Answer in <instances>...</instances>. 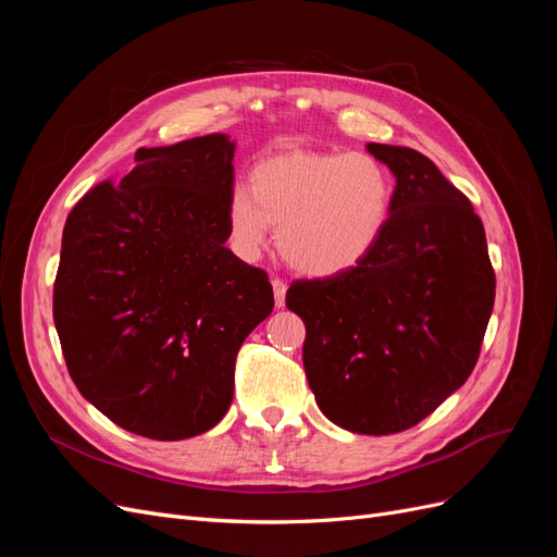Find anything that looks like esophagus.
<instances>
[{"label": "esophagus", "instance_id": "1", "mask_svg": "<svg viewBox=\"0 0 557 557\" xmlns=\"http://www.w3.org/2000/svg\"><path fill=\"white\" fill-rule=\"evenodd\" d=\"M272 288H274V301L276 307L281 309L285 305V290H288V285H285L283 278H272Z\"/></svg>", "mask_w": 557, "mask_h": 557}]
</instances>
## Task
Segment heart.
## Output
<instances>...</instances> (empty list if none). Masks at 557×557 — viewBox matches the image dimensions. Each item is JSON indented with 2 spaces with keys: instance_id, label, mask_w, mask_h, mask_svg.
Wrapping results in <instances>:
<instances>
[{
  "instance_id": "heart-1",
  "label": "heart",
  "mask_w": 557,
  "mask_h": 557,
  "mask_svg": "<svg viewBox=\"0 0 557 557\" xmlns=\"http://www.w3.org/2000/svg\"><path fill=\"white\" fill-rule=\"evenodd\" d=\"M395 178L369 153L288 150L252 166L248 190L227 201V234L256 260L276 227L281 256L297 272L332 278L360 267L391 225Z\"/></svg>"
}]
</instances>
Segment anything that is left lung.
<instances>
[{
  "mask_svg": "<svg viewBox=\"0 0 557 557\" xmlns=\"http://www.w3.org/2000/svg\"><path fill=\"white\" fill-rule=\"evenodd\" d=\"M393 172L381 244L348 274L295 281L309 387L334 425L395 434L469 379L495 305L485 230L469 199L413 148L367 144Z\"/></svg>",
  "mask_w": 557,
  "mask_h": 557,
  "instance_id": "left-lung-1",
  "label": "left lung"
}]
</instances>
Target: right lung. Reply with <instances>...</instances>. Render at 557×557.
Instances as JSON below:
<instances>
[{
	"instance_id": "right-lung-1",
	"label": "right lung",
	"mask_w": 557,
	"mask_h": 557,
	"mask_svg": "<svg viewBox=\"0 0 557 557\" xmlns=\"http://www.w3.org/2000/svg\"><path fill=\"white\" fill-rule=\"evenodd\" d=\"M234 141L139 148L137 166L66 215L53 318L66 369L127 432L178 442L234 395L246 336L274 309L267 274L225 246Z\"/></svg>"
}]
</instances>
